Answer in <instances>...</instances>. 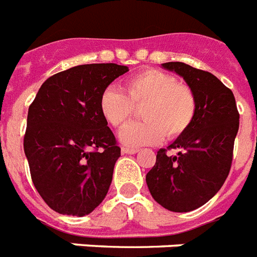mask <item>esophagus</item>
<instances>
[{
	"label": "esophagus",
	"instance_id": "esophagus-1",
	"mask_svg": "<svg viewBox=\"0 0 257 257\" xmlns=\"http://www.w3.org/2000/svg\"><path fill=\"white\" fill-rule=\"evenodd\" d=\"M139 152L137 148H126V147H122L121 148V153L122 154H135Z\"/></svg>",
	"mask_w": 257,
	"mask_h": 257
}]
</instances>
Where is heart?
<instances>
[{
	"mask_svg": "<svg viewBox=\"0 0 257 257\" xmlns=\"http://www.w3.org/2000/svg\"><path fill=\"white\" fill-rule=\"evenodd\" d=\"M124 92L113 87L100 95L99 108L104 120L121 128L141 107L144 121L132 122L120 132L121 143L128 147L153 145L164 137L178 139L193 124L197 113V97L189 85L172 74L145 70L125 81Z\"/></svg>",
	"mask_w": 257,
	"mask_h": 257,
	"instance_id": "obj_1",
	"label": "heart"
}]
</instances>
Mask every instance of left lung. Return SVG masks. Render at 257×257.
Returning <instances> with one entry per match:
<instances>
[{
	"label": "left lung",
	"mask_w": 257,
	"mask_h": 257,
	"mask_svg": "<svg viewBox=\"0 0 257 257\" xmlns=\"http://www.w3.org/2000/svg\"><path fill=\"white\" fill-rule=\"evenodd\" d=\"M162 67L182 76L197 97L193 124L168 149L157 152L147 185L154 201L174 212L193 211L218 193L230 173L239 112L235 97L216 76L182 62Z\"/></svg>",
	"instance_id": "obj_1"
}]
</instances>
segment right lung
Returning a JSON list of instances; mask_svg holds the SVG:
<instances>
[{"label":"right lung","mask_w":257,"mask_h":257,"mask_svg":"<svg viewBox=\"0 0 257 257\" xmlns=\"http://www.w3.org/2000/svg\"><path fill=\"white\" fill-rule=\"evenodd\" d=\"M128 71L114 63L68 68L50 76L29 107L25 154L35 189L54 211L88 215L107 195L121 149L99 99Z\"/></svg>","instance_id":"1"}]
</instances>
